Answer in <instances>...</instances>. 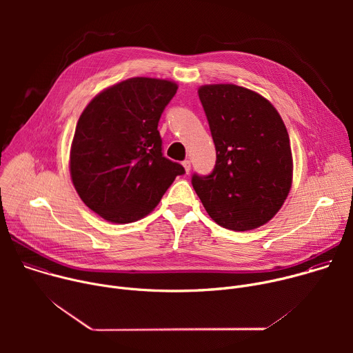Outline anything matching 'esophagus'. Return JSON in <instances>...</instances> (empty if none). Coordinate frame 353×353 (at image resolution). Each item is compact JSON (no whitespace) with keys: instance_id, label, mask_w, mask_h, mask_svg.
Segmentation results:
<instances>
[{"instance_id":"1","label":"esophagus","mask_w":353,"mask_h":353,"mask_svg":"<svg viewBox=\"0 0 353 353\" xmlns=\"http://www.w3.org/2000/svg\"><path fill=\"white\" fill-rule=\"evenodd\" d=\"M181 165H183V168H184L185 173H188V172H190V169H191V163H190V161H184Z\"/></svg>"}]
</instances>
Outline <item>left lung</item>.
Wrapping results in <instances>:
<instances>
[{"instance_id": "8db88e82", "label": "left lung", "mask_w": 353, "mask_h": 353, "mask_svg": "<svg viewBox=\"0 0 353 353\" xmlns=\"http://www.w3.org/2000/svg\"><path fill=\"white\" fill-rule=\"evenodd\" d=\"M216 149L214 170L191 184L208 215L230 230L267 223L292 185V152L286 127L261 94L221 83L198 89Z\"/></svg>"}]
</instances>
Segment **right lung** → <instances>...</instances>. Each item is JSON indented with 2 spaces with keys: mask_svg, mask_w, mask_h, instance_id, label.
<instances>
[{
  "mask_svg": "<svg viewBox=\"0 0 353 353\" xmlns=\"http://www.w3.org/2000/svg\"><path fill=\"white\" fill-rule=\"evenodd\" d=\"M177 85L131 78L100 92L82 112L71 146L74 187L88 208L113 223L148 215L177 176L163 157L158 124Z\"/></svg>",
  "mask_w": 353,
  "mask_h": 353,
  "instance_id": "1",
  "label": "right lung"
}]
</instances>
